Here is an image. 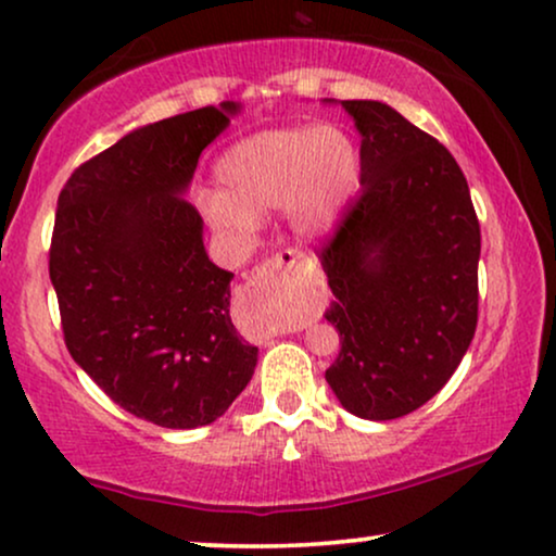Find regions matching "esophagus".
<instances>
[{
    "instance_id": "obj_1",
    "label": "esophagus",
    "mask_w": 556,
    "mask_h": 556,
    "mask_svg": "<svg viewBox=\"0 0 556 556\" xmlns=\"http://www.w3.org/2000/svg\"><path fill=\"white\" fill-rule=\"evenodd\" d=\"M317 279H320V271L313 262H307L298 249H282L251 274L249 285L241 292V305L254 307L256 313H266L287 287L313 285Z\"/></svg>"
}]
</instances>
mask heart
I'll use <instances>...</instances> for the list:
<instances>
[{
    "instance_id": "heart-1",
    "label": "heart",
    "mask_w": 556,
    "mask_h": 556,
    "mask_svg": "<svg viewBox=\"0 0 556 556\" xmlns=\"http://www.w3.org/2000/svg\"><path fill=\"white\" fill-rule=\"evenodd\" d=\"M216 175L224 190L203 192L201 211L218 231L251 233L256 213L287 205L292 226L315 236L328 231L351 203L361 154L336 124L287 127L233 144L218 160Z\"/></svg>"
}]
</instances>
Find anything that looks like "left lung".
Segmentation results:
<instances>
[{
  "label": "left lung",
  "instance_id": "obj_1",
  "mask_svg": "<svg viewBox=\"0 0 556 556\" xmlns=\"http://www.w3.org/2000/svg\"><path fill=\"white\" fill-rule=\"evenodd\" d=\"M361 135V195L320 249L336 294L328 371L355 417L427 404L460 366L478 325L480 224L445 144L381 101H340Z\"/></svg>",
  "mask_w": 556,
  "mask_h": 556
}]
</instances>
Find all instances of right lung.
<instances>
[{
	"instance_id": "add662e5",
	"label": "right lung",
	"mask_w": 556,
	"mask_h": 556,
	"mask_svg": "<svg viewBox=\"0 0 556 556\" xmlns=\"http://www.w3.org/2000/svg\"><path fill=\"white\" fill-rule=\"evenodd\" d=\"M231 101L131 131L73 169L58 195L50 282L73 361L111 402L167 429L216 421L254 376L236 332L233 274L205 254L185 201Z\"/></svg>"
}]
</instances>
